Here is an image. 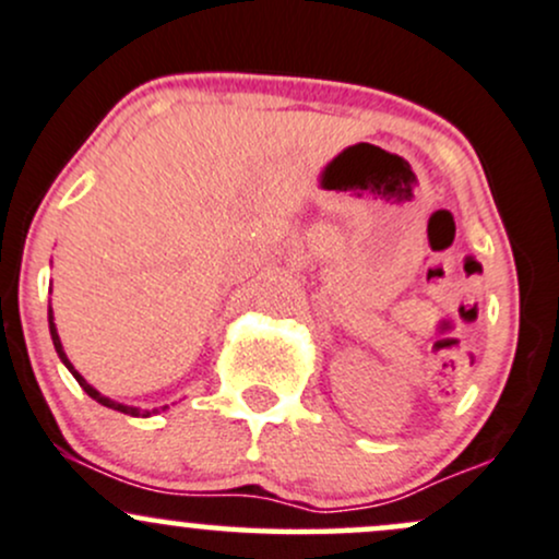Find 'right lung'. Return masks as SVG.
Returning <instances> with one entry per match:
<instances>
[{"instance_id":"right-lung-1","label":"right lung","mask_w":559,"mask_h":559,"mask_svg":"<svg viewBox=\"0 0 559 559\" xmlns=\"http://www.w3.org/2000/svg\"><path fill=\"white\" fill-rule=\"evenodd\" d=\"M47 321H50V337H52V345H56V354H58V358H61V361H63V364H67V369H69V372H72V374H74V380H78V383H80V388H82V391H85V393H87V396H91V399H96V402H98V404H104V407H109V409H117V413H126V415H133V418H139V415H141V418H150V415H152V413H157V409H152V413H150V409L128 407V404H120V402H111V399H107V396H102V393H98V391H96V388H93L91 383H87V380H85V378H82V374L78 372V369H74V364H72V361H69V358H67V354H63V345H61V337H58V329H56V324H52V310H47ZM163 409H166V407H163Z\"/></svg>"}]
</instances>
